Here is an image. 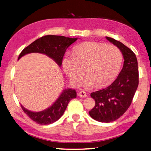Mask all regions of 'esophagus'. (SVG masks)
Listing matches in <instances>:
<instances>
[{"label":"esophagus","mask_w":151,"mask_h":151,"mask_svg":"<svg viewBox=\"0 0 151 151\" xmlns=\"http://www.w3.org/2000/svg\"><path fill=\"white\" fill-rule=\"evenodd\" d=\"M78 96L81 98H85V97L87 96V94L84 91H81V92H79V93H78Z\"/></svg>","instance_id":"34e87169"}]
</instances>
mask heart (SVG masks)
Instances as JSON below:
<instances>
[{
	"label": "heart",
	"instance_id": "b5f03b06",
	"mask_svg": "<svg viewBox=\"0 0 151 151\" xmlns=\"http://www.w3.org/2000/svg\"><path fill=\"white\" fill-rule=\"evenodd\" d=\"M122 63L121 51L114 45L89 42L74 49L73 55H67L63 67L74 85L78 86L84 75V86L104 87L110 84L119 73Z\"/></svg>",
	"mask_w": 151,
	"mask_h": 151
}]
</instances>
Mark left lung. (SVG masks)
<instances>
[{"label":"left lung","instance_id":"8db88e82","mask_svg":"<svg viewBox=\"0 0 151 151\" xmlns=\"http://www.w3.org/2000/svg\"><path fill=\"white\" fill-rule=\"evenodd\" d=\"M106 37L120 49L124 63L118 76L109 86L90 94L96 104L89 114L98 122L109 123L119 118L130 106L138 87L139 70L135 54L119 41Z\"/></svg>","mask_w":151,"mask_h":151}]
</instances>
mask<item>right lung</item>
I'll use <instances>...</instances> for the list:
<instances>
[{
    "mask_svg": "<svg viewBox=\"0 0 151 151\" xmlns=\"http://www.w3.org/2000/svg\"><path fill=\"white\" fill-rule=\"evenodd\" d=\"M76 40L77 38L67 37L61 35H45L24 48L19 55L18 59L26 54L40 53L51 57L61 67L67 49ZM75 98H76V90L68 88L63 91L53 105L43 111L34 112L26 109L23 106L21 105V107L24 113L33 121L40 125H49L55 122L63 116L68 104Z\"/></svg>",
    "mask_w": 151,
    "mask_h": 151,
    "instance_id": "1",
    "label": "right lung"
}]
</instances>
